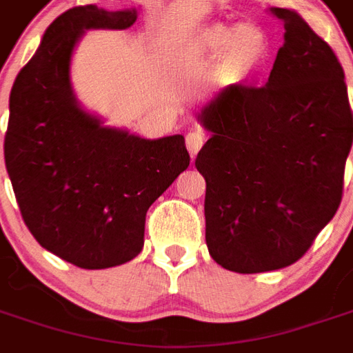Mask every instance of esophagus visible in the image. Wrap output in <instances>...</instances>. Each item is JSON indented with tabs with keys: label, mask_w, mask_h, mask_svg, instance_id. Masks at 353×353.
<instances>
[{
	"label": "esophagus",
	"mask_w": 353,
	"mask_h": 353,
	"mask_svg": "<svg viewBox=\"0 0 353 353\" xmlns=\"http://www.w3.org/2000/svg\"><path fill=\"white\" fill-rule=\"evenodd\" d=\"M204 141H206V138H204V134L200 130H192L187 134L185 143H187V149H189L191 157H196V153H199L200 149H202V145H204Z\"/></svg>",
	"instance_id": "1"
}]
</instances>
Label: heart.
<instances>
[{
	"instance_id": "obj_1",
	"label": "heart",
	"mask_w": 353,
	"mask_h": 353,
	"mask_svg": "<svg viewBox=\"0 0 353 353\" xmlns=\"http://www.w3.org/2000/svg\"><path fill=\"white\" fill-rule=\"evenodd\" d=\"M268 54L270 41L255 22H240L236 26L214 22L200 30L192 45L196 62L217 60V72L234 81L255 77L265 68Z\"/></svg>"
}]
</instances>
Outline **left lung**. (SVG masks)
Masks as SVG:
<instances>
[{"label": "left lung", "instance_id": "8db88e82", "mask_svg": "<svg viewBox=\"0 0 353 353\" xmlns=\"http://www.w3.org/2000/svg\"><path fill=\"white\" fill-rule=\"evenodd\" d=\"M265 87H230L200 109L212 138L194 166L206 179V244L227 270L293 265L341 206L353 115L333 49L291 9Z\"/></svg>", "mask_w": 353, "mask_h": 353}]
</instances>
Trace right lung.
I'll return each mask as SVG.
<instances>
[{"label": "right lung", "instance_id": "obj_1", "mask_svg": "<svg viewBox=\"0 0 353 353\" xmlns=\"http://www.w3.org/2000/svg\"><path fill=\"white\" fill-rule=\"evenodd\" d=\"M136 19V9L96 5L60 14L9 98L5 166L22 219L47 252L88 270L141 252L147 210L191 161L181 134L109 128L73 94L72 54L85 30H126Z\"/></svg>", "mask_w": 353, "mask_h": 353}]
</instances>
